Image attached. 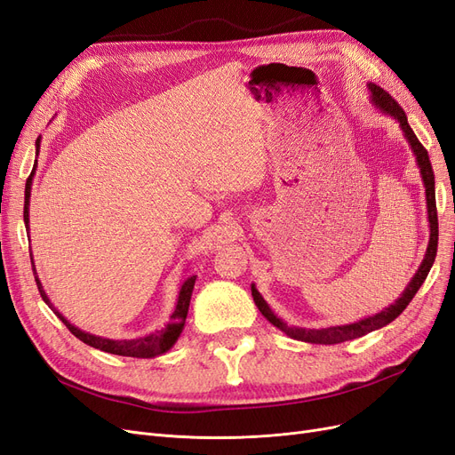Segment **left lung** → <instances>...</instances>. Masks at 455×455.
<instances>
[{
	"label": "left lung",
	"instance_id": "8db88e82",
	"mask_svg": "<svg viewBox=\"0 0 455 455\" xmlns=\"http://www.w3.org/2000/svg\"><path fill=\"white\" fill-rule=\"evenodd\" d=\"M369 91L372 94V104L379 111H384L386 115H391L393 119L399 123L401 130L404 132V138L410 143V148H412V153L416 156V163H418L421 180H423V187H425V198H427V215H429V228H431L427 251H425V257L421 260L418 272L414 274V277L410 280V283L406 285V289L403 291V295L397 300H395L391 306L384 307V310L379 314L369 315V317H364L361 321H355V323L340 325V327H329V329L289 327L285 321H282L270 310V306L267 304V300L260 297V292L255 289V285H251V295H253V300L260 310V314L265 315L274 327L283 331L287 336H291V339H295V340L310 342V344H329L331 346V344H340V342H346V340L359 339V336H364V334H369L376 329L386 327L387 323H391L393 319H397L404 312V307L410 304V300L414 299L418 289L425 282V277H427V274L433 267V262H435V257H436L438 217H436V200H435V173H433V168H431L429 155H427V151H425L423 145L419 143V140L416 138L414 130L410 128L406 113L403 111V108L397 104V101H395L384 89H379V86L374 84V83H369Z\"/></svg>",
	"mask_w": 455,
	"mask_h": 455
}]
</instances>
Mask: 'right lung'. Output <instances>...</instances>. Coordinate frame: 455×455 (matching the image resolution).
I'll return each mask as SVG.
<instances>
[{"instance_id": "1", "label": "right lung", "mask_w": 455, "mask_h": 455, "mask_svg": "<svg viewBox=\"0 0 455 455\" xmlns=\"http://www.w3.org/2000/svg\"><path fill=\"white\" fill-rule=\"evenodd\" d=\"M36 149L39 153V138L36 141ZM36 164H37V160H36ZM36 164H34V170L30 173V178L26 180V188H24V223H26L28 230H30V193H32V178H34V172H36ZM32 268H34L37 289L41 292V299L49 304L51 310L71 331L73 336H77L81 342L89 344V346H92L96 349L106 351V354L123 355V357H138V359H151V357H156V355H163V354H166V351L175 342H178L180 334H181V331L185 327V319H187L188 304H190V295H193L195 282H196V275H190V277H187V280L183 282V285L180 289L178 304H175L173 312L170 315V323L163 331H156V332L148 334V336H140V339H134V340H111V339H104V336H96V334H91V332H84V331L77 329L76 325H71L69 321L51 304L47 292L43 291V285H41L39 277H37V272H36L34 259H32Z\"/></svg>"}]
</instances>
